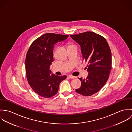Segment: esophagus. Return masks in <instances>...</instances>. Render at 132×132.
<instances>
[{"label":"esophagus","mask_w":132,"mask_h":132,"mask_svg":"<svg viewBox=\"0 0 132 132\" xmlns=\"http://www.w3.org/2000/svg\"><path fill=\"white\" fill-rule=\"evenodd\" d=\"M69 77L70 78V79H75L76 78V77L75 76H73L72 75H69Z\"/></svg>","instance_id":"obj_1"}]
</instances>
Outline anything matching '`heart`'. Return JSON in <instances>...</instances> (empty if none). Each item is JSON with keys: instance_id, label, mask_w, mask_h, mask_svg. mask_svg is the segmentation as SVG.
Masks as SVG:
<instances>
[{"instance_id": "obj_1", "label": "heart", "mask_w": 132, "mask_h": 132, "mask_svg": "<svg viewBox=\"0 0 132 132\" xmlns=\"http://www.w3.org/2000/svg\"><path fill=\"white\" fill-rule=\"evenodd\" d=\"M74 46V45H73V44H71V43H69V44H68V47H71V46Z\"/></svg>"}]
</instances>
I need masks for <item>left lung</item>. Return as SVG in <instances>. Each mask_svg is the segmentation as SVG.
<instances>
[{
	"label": "left lung",
	"mask_w": 132,
	"mask_h": 132,
	"mask_svg": "<svg viewBox=\"0 0 132 132\" xmlns=\"http://www.w3.org/2000/svg\"><path fill=\"white\" fill-rule=\"evenodd\" d=\"M71 37L80 46L83 60L86 62L88 75L79 78L81 87L77 93L90 96L97 93L107 81L112 67V56L109 46L103 37L94 32L86 31Z\"/></svg>",
	"instance_id": "obj_1"
}]
</instances>
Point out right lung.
Returning <instances> with one entry per match:
<instances>
[{
  "mask_svg": "<svg viewBox=\"0 0 132 132\" xmlns=\"http://www.w3.org/2000/svg\"><path fill=\"white\" fill-rule=\"evenodd\" d=\"M68 35L47 33L37 38L30 45L25 59L28 82L32 90L42 97L49 98L56 94L60 83L67 76L51 74L50 65L53 61V47Z\"/></svg>",
  "mask_w": 132,
  "mask_h": 132,
  "instance_id": "add662e5",
  "label": "right lung"
}]
</instances>
